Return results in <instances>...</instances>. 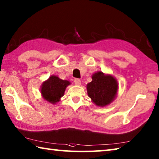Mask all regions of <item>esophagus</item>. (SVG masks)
Here are the masks:
<instances>
[{
    "instance_id": "obj_1",
    "label": "esophagus",
    "mask_w": 159,
    "mask_h": 159,
    "mask_svg": "<svg viewBox=\"0 0 159 159\" xmlns=\"http://www.w3.org/2000/svg\"><path fill=\"white\" fill-rule=\"evenodd\" d=\"M74 83L76 85H80L81 84V81H80V80L79 79H74Z\"/></svg>"
}]
</instances>
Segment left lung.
Segmentation results:
<instances>
[{"label": "left lung", "instance_id": "obj_1", "mask_svg": "<svg viewBox=\"0 0 159 159\" xmlns=\"http://www.w3.org/2000/svg\"><path fill=\"white\" fill-rule=\"evenodd\" d=\"M92 80L87 85L88 94L94 104L103 106L110 104L117 93V80L110 74L97 71L92 76Z\"/></svg>", "mask_w": 159, "mask_h": 159}]
</instances>
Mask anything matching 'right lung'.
<instances>
[{
    "instance_id": "obj_1",
    "label": "right lung",
    "mask_w": 159,
    "mask_h": 159,
    "mask_svg": "<svg viewBox=\"0 0 159 159\" xmlns=\"http://www.w3.org/2000/svg\"><path fill=\"white\" fill-rule=\"evenodd\" d=\"M70 83L68 80L60 79L57 76H51L41 86L42 97L47 102L55 104L64 95L66 88Z\"/></svg>"
}]
</instances>
